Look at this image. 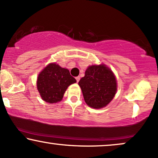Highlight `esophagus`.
I'll list each match as a JSON object with an SVG mask.
<instances>
[{"label": "esophagus", "instance_id": "34e87169", "mask_svg": "<svg viewBox=\"0 0 158 158\" xmlns=\"http://www.w3.org/2000/svg\"><path fill=\"white\" fill-rule=\"evenodd\" d=\"M76 79H77V82H79V79H80V77H76Z\"/></svg>", "mask_w": 158, "mask_h": 158}]
</instances>
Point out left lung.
<instances>
[{
  "label": "left lung",
  "instance_id": "obj_1",
  "mask_svg": "<svg viewBox=\"0 0 158 158\" xmlns=\"http://www.w3.org/2000/svg\"><path fill=\"white\" fill-rule=\"evenodd\" d=\"M86 104L99 109L111 102L117 90V83L111 70L104 64L87 68L79 81Z\"/></svg>",
  "mask_w": 158,
  "mask_h": 158
}]
</instances>
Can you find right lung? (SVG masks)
Instances as JSON below:
<instances>
[{"label":"right lung","mask_w":158,"mask_h":158,"mask_svg":"<svg viewBox=\"0 0 158 158\" xmlns=\"http://www.w3.org/2000/svg\"><path fill=\"white\" fill-rule=\"evenodd\" d=\"M76 81L68 69L51 63L39 74L37 85L42 98L52 104L60 102L68 87Z\"/></svg>","instance_id":"add662e5"}]
</instances>
